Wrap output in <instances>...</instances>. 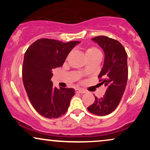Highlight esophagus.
Instances as JSON below:
<instances>
[{
	"mask_svg": "<svg viewBox=\"0 0 150 150\" xmlns=\"http://www.w3.org/2000/svg\"><path fill=\"white\" fill-rule=\"evenodd\" d=\"M75 92L76 93H80V94H84L86 92L83 89H75Z\"/></svg>",
	"mask_w": 150,
	"mask_h": 150,
	"instance_id": "obj_1",
	"label": "esophagus"
}]
</instances>
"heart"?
Segmentation results:
<instances>
[{
    "label": "heart",
    "instance_id": "b5f03b06",
    "mask_svg": "<svg viewBox=\"0 0 150 150\" xmlns=\"http://www.w3.org/2000/svg\"><path fill=\"white\" fill-rule=\"evenodd\" d=\"M85 53L87 58L92 57V56H98V55H101V52L99 51V50L97 49L96 47L88 48V49H86ZM83 73H85V71H83Z\"/></svg>",
    "mask_w": 150,
    "mask_h": 150
}]
</instances>
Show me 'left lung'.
I'll use <instances>...</instances> for the list:
<instances>
[{"label":"left lung","mask_w":150,"mask_h":150,"mask_svg":"<svg viewBox=\"0 0 150 150\" xmlns=\"http://www.w3.org/2000/svg\"><path fill=\"white\" fill-rule=\"evenodd\" d=\"M104 52V62L98 77L100 85L106 91L104 97L98 99L87 109L97 116H106L116 109L121 100L128 80V70L126 51L118 41L106 36L92 38Z\"/></svg>","instance_id":"left-lung-1"}]
</instances>
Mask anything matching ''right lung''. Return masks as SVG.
<instances>
[{
  "label": "right lung",
  "instance_id": "1",
  "mask_svg": "<svg viewBox=\"0 0 150 150\" xmlns=\"http://www.w3.org/2000/svg\"><path fill=\"white\" fill-rule=\"evenodd\" d=\"M79 43L40 39L26 51L22 66L24 87L33 107L45 118H56L65 114L75 95L73 88L53 87L51 79L53 70L63 65Z\"/></svg>",
  "mask_w": 150,
  "mask_h": 150
}]
</instances>
